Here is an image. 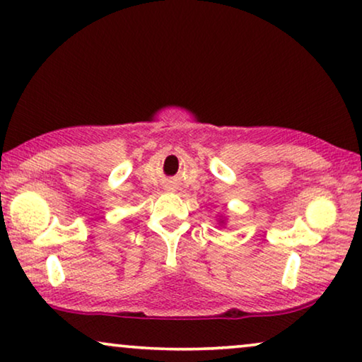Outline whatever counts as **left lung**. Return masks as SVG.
<instances>
[{
  "label": "left lung",
  "instance_id": "8db88e82",
  "mask_svg": "<svg viewBox=\"0 0 362 362\" xmlns=\"http://www.w3.org/2000/svg\"><path fill=\"white\" fill-rule=\"evenodd\" d=\"M220 223H223V221H220Z\"/></svg>",
  "mask_w": 362,
  "mask_h": 362
}]
</instances>
